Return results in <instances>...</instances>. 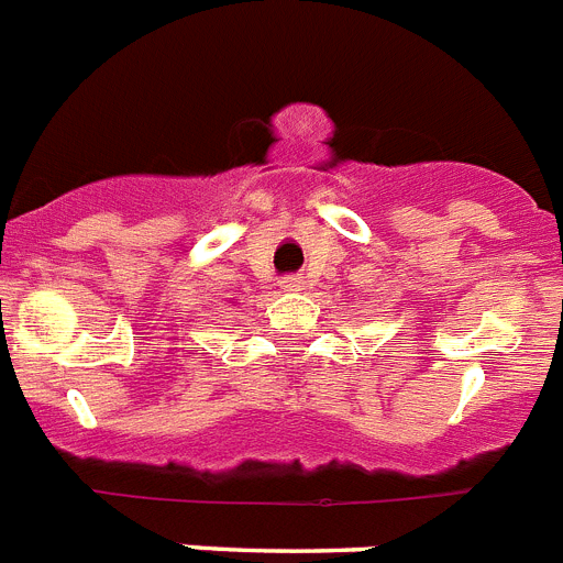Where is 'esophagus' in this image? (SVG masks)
I'll list each match as a JSON object with an SVG mask.
<instances>
[{
  "mask_svg": "<svg viewBox=\"0 0 563 563\" xmlns=\"http://www.w3.org/2000/svg\"><path fill=\"white\" fill-rule=\"evenodd\" d=\"M278 287H282V290H305V278H301V276H285L282 282H278Z\"/></svg>",
  "mask_w": 563,
  "mask_h": 563,
  "instance_id": "esophagus-1",
  "label": "esophagus"
}]
</instances>
